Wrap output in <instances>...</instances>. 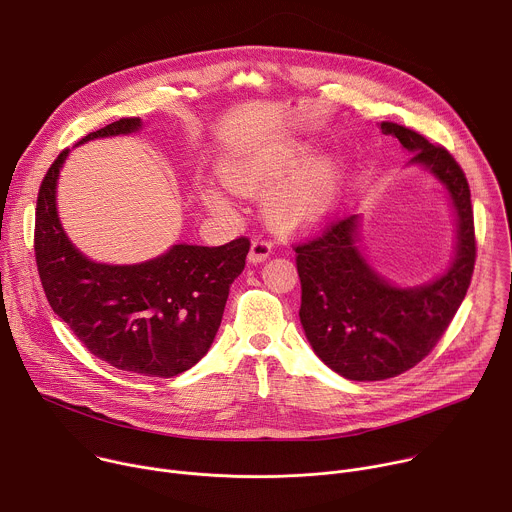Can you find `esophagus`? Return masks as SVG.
I'll return each mask as SVG.
<instances>
[{"mask_svg":"<svg viewBox=\"0 0 512 512\" xmlns=\"http://www.w3.org/2000/svg\"><path fill=\"white\" fill-rule=\"evenodd\" d=\"M269 255H271V245H269L267 241L257 239V241H253V243H251V249H249V257H247V261H249L251 265H257V263H263L265 259H269Z\"/></svg>","mask_w":512,"mask_h":512,"instance_id":"esophagus-1","label":"esophagus"}]
</instances>
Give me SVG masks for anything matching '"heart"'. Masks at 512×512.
I'll return each mask as SVG.
<instances>
[{
	"label": "heart",
	"mask_w": 512,
	"mask_h": 512,
	"mask_svg": "<svg viewBox=\"0 0 512 512\" xmlns=\"http://www.w3.org/2000/svg\"><path fill=\"white\" fill-rule=\"evenodd\" d=\"M312 150L281 143L227 158L218 170L223 184L247 198H264L267 225L283 235L304 233L328 223L344 190V168L332 156L310 160ZM200 204L214 216L233 218L235 206L216 188H202Z\"/></svg>",
	"instance_id": "heart-1"
}]
</instances>
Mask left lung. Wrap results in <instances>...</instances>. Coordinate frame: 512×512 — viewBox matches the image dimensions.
I'll return each instance as SVG.
<instances>
[{
    "mask_svg": "<svg viewBox=\"0 0 512 512\" xmlns=\"http://www.w3.org/2000/svg\"><path fill=\"white\" fill-rule=\"evenodd\" d=\"M381 131L397 137L411 154L405 168H423L442 186L456 235L448 267L419 285H399L377 271L360 245V214L296 247L306 338L326 367L350 381L391 379L427 356L466 298L476 259L470 188L462 168L440 145L403 125L383 121Z\"/></svg>",
    "mask_w": 512,
    "mask_h": 512,
    "instance_id": "8db88e82",
    "label": "left lung"
}]
</instances>
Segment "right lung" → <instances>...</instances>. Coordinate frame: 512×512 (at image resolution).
Listing matches in <instances>:
<instances>
[{
    "label": "right lung",
    "mask_w": 512,
    "mask_h": 512,
    "mask_svg": "<svg viewBox=\"0 0 512 512\" xmlns=\"http://www.w3.org/2000/svg\"><path fill=\"white\" fill-rule=\"evenodd\" d=\"M119 119L79 145L141 129ZM70 150L46 172L36 206V263L50 308L101 360L145 377H176L208 352L231 283L245 269L247 239L223 247L176 243L141 263H99L72 243L60 223L56 188Z\"/></svg>",
    "instance_id": "1"
}]
</instances>
